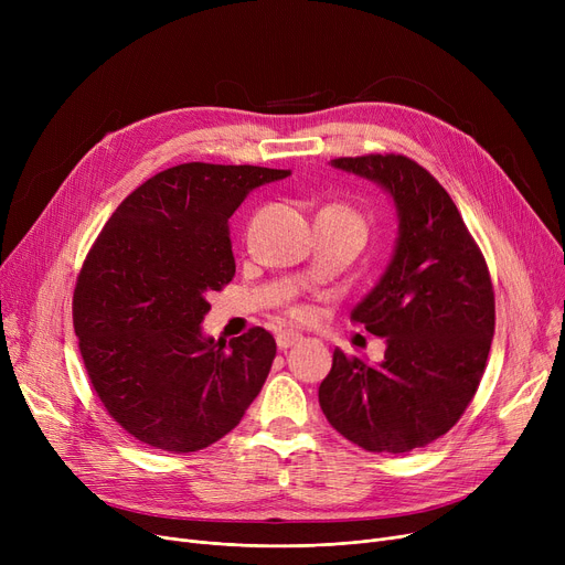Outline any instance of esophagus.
I'll list each match as a JSON object with an SVG mask.
<instances>
[{"label": "esophagus", "mask_w": 565, "mask_h": 565, "mask_svg": "<svg viewBox=\"0 0 565 565\" xmlns=\"http://www.w3.org/2000/svg\"><path fill=\"white\" fill-rule=\"evenodd\" d=\"M302 341V334H295V332H279L277 334V345L279 350H286V348H292L295 343Z\"/></svg>", "instance_id": "34e87169"}]
</instances>
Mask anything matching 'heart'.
I'll return each instance as SVG.
<instances>
[{"label": "heart", "mask_w": 565, "mask_h": 565, "mask_svg": "<svg viewBox=\"0 0 565 565\" xmlns=\"http://www.w3.org/2000/svg\"><path fill=\"white\" fill-rule=\"evenodd\" d=\"M318 215L337 217V220H341V222L350 224L352 228H358L362 235H366V222H364V217H362L358 211H352V207H348V205L330 203V205L320 207V213H318ZM286 313H288L292 320H307V318L311 316V309H309L307 305H302V302H290V305L286 307Z\"/></svg>", "instance_id": "obj_1"}]
</instances>
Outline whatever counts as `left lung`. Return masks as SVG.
<instances>
[{"label":"left lung","instance_id":"1","mask_svg":"<svg viewBox=\"0 0 565 565\" xmlns=\"http://www.w3.org/2000/svg\"><path fill=\"white\" fill-rule=\"evenodd\" d=\"M334 167L394 196L398 243L350 320L387 341L369 364L334 350L318 401L330 426L371 454H409L447 435L477 394L494 334L488 263L449 192L396 153L337 158Z\"/></svg>","mask_w":565,"mask_h":565}]
</instances>
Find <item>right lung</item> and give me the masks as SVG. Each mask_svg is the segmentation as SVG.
Wrapping results in <instances>:
<instances>
[{
  "label": "right lung",
  "instance_id": "add662e5",
  "mask_svg": "<svg viewBox=\"0 0 565 565\" xmlns=\"http://www.w3.org/2000/svg\"><path fill=\"white\" fill-rule=\"evenodd\" d=\"M290 171L185 162L130 192L88 249L73 292L84 369L109 417L171 454L211 447L241 424L277 354L252 328L201 334L207 292L235 275L228 217Z\"/></svg>",
  "mask_w": 565,
  "mask_h": 565
}]
</instances>
